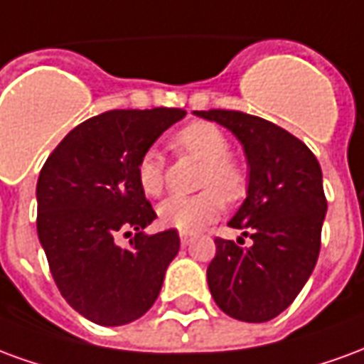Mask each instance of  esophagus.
<instances>
[{"label":"esophagus","instance_id":"obj_1","mask_svg":"<svg viewBox=\"0 0 364 364\" xmlns=\"http://www.w3.org/2000/svg\"><path fill=\"white\" fill-rule=\"evenodd\" d=\"M191 242H193V236H189V234H181V245H185V247H187Z\"/></svg>","mask_w":364,"mask_h":364}]
</instances>
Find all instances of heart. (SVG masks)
<instances>
[{
    "instance_id": "1",
    "label": "heart",
    "mask_w": 364,
    "mask_h": 364,
    "mask_svg": "<svg viewBox=\"0 0 364 364\" xmlns=\"http://www.w3.org/2000/svg\"><path fill=\"white\" fill-rule=\"evenodd\" d=\"M173 146L181 154L203 161L198 187L203 193L193 197L173 195L158 206L159 224L181 234H195L218 218L224 201L236 203L245 195V175L228 158L230 142L220 128L210 122H191L173 136ZM136 181L144 195L158 197L164 189V161L158 150H146L136 164Z\"/></svg>"
}]
</instances>
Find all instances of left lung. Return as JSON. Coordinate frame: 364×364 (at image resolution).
Returning <instances> with one entry per match:
<instances>
[{
  "label": "left lung",
  "mask_w": 364,
  "mask_h": 364,
  "mask_svg": "<svg viewBox=\"0 0 364 364\" xmlns=\"http://www.w3.org/2000/svg\"><path fill=\"white\" fill-rule=\"evenodd\" d=\"M228 128L247 159L245 200L228 226L252 245L216 237L206 269L214 302L230 318L261 323L277 318L310 279L328 213L321 167L308 146L247 112L193 111Z\"/></svg>",
  "instance_id": "1"
}]
</instances>
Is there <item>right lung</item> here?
I'll return each instance as SVG.
<instances>
[{
	"label": "right lung",
	"mask_w": 364,
	"mask_h": 364,
	"mask_svg": "<svg viewBox=\"0 0 364 364\" xmlns=\"http://www.w3.org/2000/svg\"><path fill=\"white\" fill-rule=\"evenodd\" d=\"M183 117L167 107L101 112L75 127L41 169L38 240L62 296L93 323L114 328L148 312L179 252L177 230L144 232L156 213L136 164ZM132 231L120 246L119 234Z\"/></svg>",
	"instance_id": "obj_1"
}]
</instances>
